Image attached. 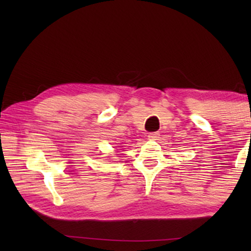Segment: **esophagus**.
Wrapping results in <instances>:
<instances>
[{
  "label": "esophagus",
  "instance_id": "esophagus-1",
  "mask_svg": "<svg viewBox=\"0 0 251 251\" xmlns=\"http://www.w3.org/2000/svg\"><path fill=\"white\" fill-rule=\"evenodd\" d=\"M158 137H159V133H157V131H152V133L148 134V139H151V141H156Z\"/></svg>",
  "mask_w": 251,
  "mask_h": 251
}]
</instances>
